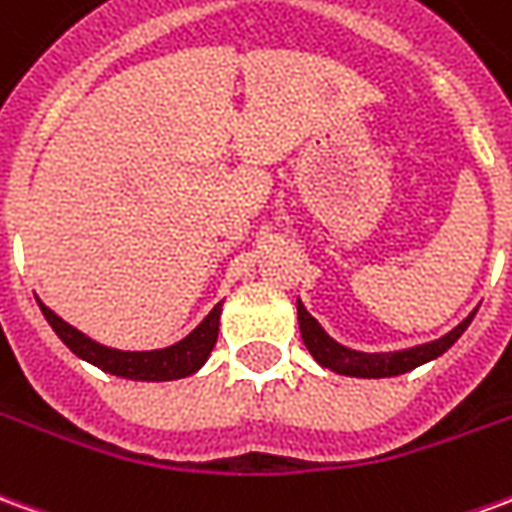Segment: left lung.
Masks as SVG:
<instances>
[{"label": "left lung", "mask_w": 512, "mask_h": 512, "mask_svg": "<svg viewBox=\"0 0 512 512\" xmlns=\"http://www.w3.org/2000/svg\"><path fill=\"white\" fill-rule=\"evenodd\" d=\"M477 310H471L455 330H449L441 338H435L430 343H418L410 349H399V352H357L349 349L332 338L330 332L318 324L316 318L307 313V307L302 305V299H296V316H299V332L305 341L307 352L316 357V363L324 368H330L335 374L343 377H363V380H382V377H399L407 374L413 368L430 363L435 357H441L452 343L468 330L471 318Z\"/></svg>", "instance_id": "obj_1"}]
</instances>
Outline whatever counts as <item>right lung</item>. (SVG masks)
<instances>
[{"label": "right lung", "mask_w": 512, "mask_h": 512, "mask_svg": "<svg viewBox=\"0 0 512 512\" xmlns=\"http://www.w3.org/2000/svg\"><path fill=\"white\" fill-rule=\"evenodd\" d=\"M38 307H41V313L49 321V327L57 332V338L66 343L74 355L82 357L91 366L102 368L107 374L124 377V380L166 382L191 377V374H196L199 368L205 366V360L210 357L213 346H216V338H219L221 302L182 341L171 343L166 349H149V352H124V349L105 346V343L88 338L77 327H71L69 321H63L41 299H38Z\"/></svg>", "instance_id": "right-lung-1"}]
</instances>
